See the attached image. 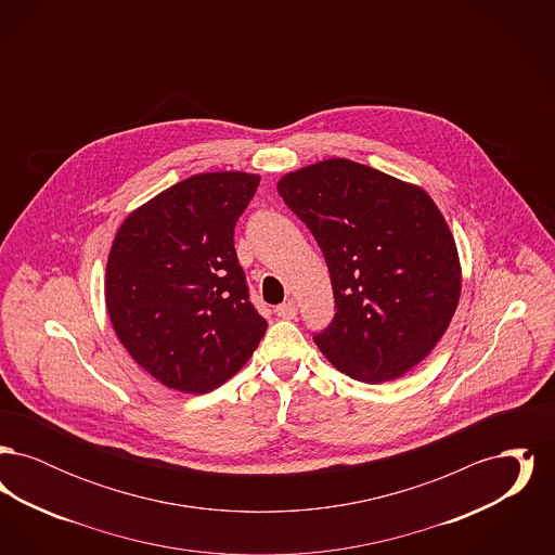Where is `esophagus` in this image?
<instances>
[{
	"label": "esophagus",
	"mask_w": 555,
	"mask_h": 555,
	"mask_svg": "<svg viewBox=\"0 0 555 555\" xmlns=\"http://www.w3.org/2000/svg\"><path fill=\"white\" fill-rule=\"evenodd\" d=\"M274 312H276V317L283 318V320H293L297 317V306H295V301H287V304L276 306Z\"/></svg>",
	"instance_id": "1"
}]
</instances>
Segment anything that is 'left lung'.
Wrapping results in <instances>:
<instances>
[{
  "instance_id": "left-lung-1",
  "label": "left lung",
  "mask_w": 555,
  "mask_h": 555,
  "mask_svg": "<svg viewBox=\"0 0 555 555\" xmlns=\"http://www.w3.org/2000/svg\"><path fill=\"white\" fill-rule=\"evenodd\" d=\"M279 193L331 272L335 317L314 333L324 358L372 385L421 364L448 331L462 289L455 241L426 191L333 158L285 175Z\"/></svg>"
}]
</instances>
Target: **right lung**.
Masks as SVG:
<instances>
[{
    "mask_svg": "<svg viewBox=\"0 0 555 555\" xmlns=\"http://www.w3.org/2000/svg\"><path fill=\"white\" fill-rule=\"evenodd\" d=\"M258 175L206 172L162 191L118 229L106 268L112 326L132 360L168 389L208 393L264 337L235 251Z\"/></svg>",
    "mask_w": 555,
    "mask_h": 555,
    "instance_id": "obj_1",
    "label": "right lung"
}]
</instances>
